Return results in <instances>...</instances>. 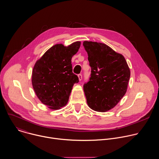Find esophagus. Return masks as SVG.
<instances>
[{"instance_id":"1","label":"esophagus","mask_w":159,"mask_h":159,"mask_svg":"<svg viewBox=\"0 0 159 159\" xmlns=\"http://www.w3.org/2000/svg\"><path fill=\"white\" fill-rule=\"evenodd\" d=\"M78 78H79V81H80L82 80V75L81 74H79L78 75Z\"/></svg>"}]
</instances>
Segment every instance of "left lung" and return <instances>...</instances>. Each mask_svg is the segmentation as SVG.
Returning a JSON list of instances; mask_svg holds the SVG:
<instances>
[{
  "mask_svg": "<svg viewBox=\"0 0 159 159\" xmlns=\"http://www.w3.org/2000/svg\"><path fill=\"white\" fill-rule=\"evenodd\" d=\"M91 67L90 80L84 85L88 106L94 111H110L125 95L130 70L125 57L107 45L84 41Z\"/></svg>",
  "mask_w": 159,
  "mask_h": 159,
  "instance_id": "obj_1",
  "label": "left lung"
}]
</instances>
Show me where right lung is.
Instances as JSON below:
<instances>
[{
  "label": "right lung",
  "mask_w": 159,
  "mask_h": 159,
  "mask_svg": "<svg viewBox=\"0 0 159 159\" xmlns=\"http://www.w3.org/2000/svg\"><path fill=\"white\" fill-rule=\"evenodd\" d=\"M81 42L68 46L57 43L48 49L33 68L32 84L40 101L52 110H59L67 105L72 87L79 82L73 74L72 57L77 54Z\"/></svg>",
  "instance_id": "add662e5"
}]
</instances>
